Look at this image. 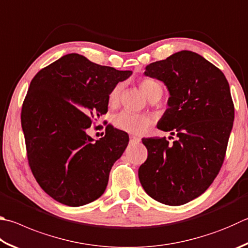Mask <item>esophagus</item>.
Segmentation results:
<instances>
[{
  "label": "esophagus",
  "instance_id": "1",
  "mask_svg": "<svg viewBox=\"0 0 248 248\" xmlns=\"http://www.w3.org/2000/svg\"><path fill=\"white\" fill-rule=\"evenodd\" d=\"M140 141H141V139L138 137H130V143L136 144V143H139Z\"/></svg>",
  "mask_w": 248,
  "mask_h": 248
}]
</instances>
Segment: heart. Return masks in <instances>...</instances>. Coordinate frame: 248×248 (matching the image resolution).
Returning a JSON list of instances; mask_svg holds the SVG:
<instances>
[{"label": "heart", "mask_w": 248, "mask_h": 248, "mask_svg": "<svg viewBox=\"0 0 248 248\" xmlns=\"http://www.w3.org/2000/svg\"><path fill=\"white\" fill-rule=\"evenodd\" d=\"M140 89L148 100L161 97L163 94V87L158 81L152 78H145L140 82ZM121 90L123 84L118 83L111 89L108 94V105L110 107H116L119 104ZM114 124L123 131L132 134H143L146 132L148 127L152 124V118L145 114H136L128 110H123L114 117Z\"/></svg>", "instance_id": "heart-1"}]
</instances>
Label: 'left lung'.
<instances>
[{"mask_svg":"<svg viewBox=\"0 0 248 248\" xmlns=\"http://www.w3.org/2000/svg\"><path fill=\"white\" fill-rule=\"evenodd\" d=\"M144 74L167 87L168 108L157 128L178 140L142 139L148 155L140 182L161 204H186L210 186L222 166L234 120L230 87L221 70L191 51L152 62Z\"/></svg>","mask_w":248,"mask_h":248,"instance_id":"obj_1","label":"left lung"}]
</instances>
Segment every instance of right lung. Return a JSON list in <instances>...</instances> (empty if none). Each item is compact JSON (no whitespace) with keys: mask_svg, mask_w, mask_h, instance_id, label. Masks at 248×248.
<instances>
[{"mask_svg":"<svg viewBox=\"0 0 248 248\" xmlns=\"http://www.w3.org/2000/svg\"><path fill=\"white\" fill-rule=\"evenodd\" d=\"M132 75L67 54L31 80L21 108L30 169L42 190L62 204L78 207L105 192L109 172L129 136L108 124L105 137L88 134L92 120L108 110V94Z\"/></svg>","mask_w":248,"mask_h":248,"instance_id":"obj_1","label":"right lung"}]
</instances>
